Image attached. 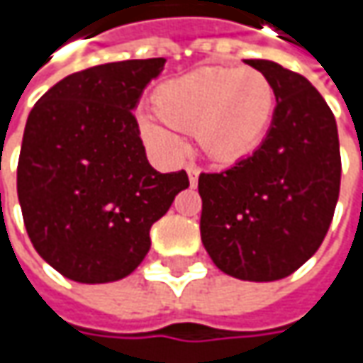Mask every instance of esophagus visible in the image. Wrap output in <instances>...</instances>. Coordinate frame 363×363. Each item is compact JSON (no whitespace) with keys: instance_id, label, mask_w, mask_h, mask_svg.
<instances>
[{"instance_id":"esophagus-1","label":"esophagus","mask_w":363,"mask_h":363,"mask_svg":"<svg viewBox=\"0 0 363 363\" xmlns=\"http://www.w3.org/2000/svg\"><path fill=\"white\" fill-rule=\"evenodd\" d=\"M186 172H188V177H189V184H191V188L198 184V177H200V167H196V165H188L186 167Z\"/></svg>"}]
</instances>
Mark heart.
<instances>
[{
    "label": "heart",
    "instance_id": "obj_1",
    "mask_svg": "<svg viewBox=\"0 0 363 363\" xmlns=\"http://www.w3.org/2000/svg\"><path fill=\"white\" fill-rule=\"evenodd\" d=\"M161 117L139 115V131L161 153L186 151L178 131L198 135L202 149L218 161H234L260 143L274 113L271 80L255 68L202 66L163 82L153 94Z\"/></svg>",
    "mask_w": 363,
    "mask_h": 363
}]
</instances>
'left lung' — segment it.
Segmentation results:
<instances>
[{
    "instance_id": "obj_1",
    "label": "left lung",
    "mask_w": 363,
    "mask_h": 363,
    "mask_svg": "<svg viewBox=\"0 0 363 363\" xmlns=\"http://www.w3.org/2000/svg\"><path fill=\"white\" fill-rule=\"evenodd\" d=\"M271 80L277 106L257 151L220 174H200L203 248L240 281H279L321 246L340 198L337 125L305 77L244 60Z\"/></svg>"
}]
</instances>
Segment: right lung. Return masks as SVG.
Returning a JSON list of instances; mask_svg holds the SVG:
<instances>
[{"label":"right lung","mask_w":363,"mask_h":363,"mask_svg":"<svg viewBox=\"0 0 363 363\" xmlns=\"http://www.w3.org/2000/svg\"><path fill=\"white\" fill-rule=\"evenodd\" d=\"M165 58L92 66L56 82L32 108L18 161L28 236L52 269L77 283L131 274L149 230L189 186L149 165L133 115Z\"/></svg>","instance_id":"add662e5"}]
</instances>
